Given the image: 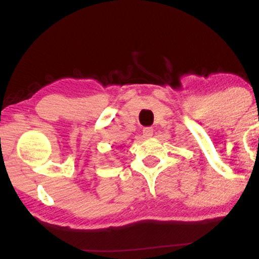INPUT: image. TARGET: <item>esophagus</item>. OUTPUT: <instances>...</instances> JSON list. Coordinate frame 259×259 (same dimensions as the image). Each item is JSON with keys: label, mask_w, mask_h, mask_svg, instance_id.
<instances>
[{"label": "esophagus", "mask_w": 259, "mask_h": 259, "mask_svg": "<svg viewBox=\"0 0 259 259\" xmlns=\"http://www.w3.org/2000/svg\"><path fill=\"white\" fill-rule=\"evenodd\" d=\"M142 134H144L145 138H150V136L153 135V129H152V127H144V130H142Z\"/></svg>", "instance_id": "obj_1"}]
</instances>
